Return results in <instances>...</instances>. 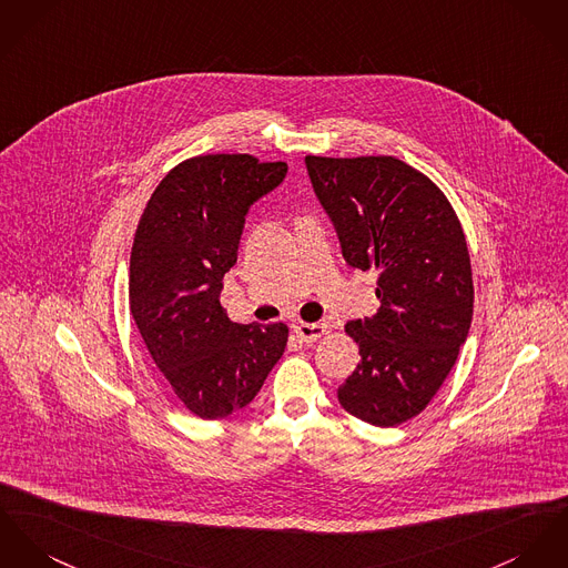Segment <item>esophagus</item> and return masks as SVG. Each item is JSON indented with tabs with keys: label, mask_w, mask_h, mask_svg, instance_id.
Returning <instances> with one entry per match:
<instances>
[{
	"label": "esophagus",
	"mask_w": 568,
	"mask_h": 568,
	"mask_svg": "<svg viewBox=\"0 0 568 568\" xmlns=\"http://www.w3.org/2000/svg\"><path fill=\"white\" fill-rule=\"evenodd\" d=\"M294 333L306 342V344H313V342H317L320 337H324L326 333H328V328H326V324H306V322H298V324H294Z\"/></svg>",
	"instance_id": "esophagus-1"
}]
</instances>
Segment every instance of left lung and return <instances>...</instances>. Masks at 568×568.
I'll use <instances>...</instances> for the list:
<instances>
[{
  "label": "left lung",
  "mask_w": 568,
  "mask_h": 568,
  "mask_svg": "<svg viewBox=\"0 0 568 568\" xmlns=\"http://www.w3.org/2000/svg\"><path fill=\"white\" fill-rule=\"evenodd\" d=\"M305 162L344 260L378 274V311L346 324L361 361L337 389L339 404L367 424L399 426L430 404L471 326L460 220L430 176L392 155Z\"/></svg>",
  "instance_id": "1"
}]
</instances>
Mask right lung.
I'll return each mask as SVG.
<instances>
[{"label":"right lung","instance_id":"obj_1","mask_svg":"<svg viewBox=\"0 0 568 568\" xmlns=\"http://www.w3.org/2000/svg\"><path fill=\"white\" fill-rule=\"evenodd\" d=\"M287 173L248 153L187 158L151 194L131 246L130 311L176 399L222 419L262 389L290 328L237 324L220 305L248 207Z\"/></svg>","mask_w":568,"mask_h":568}]
</instances>
